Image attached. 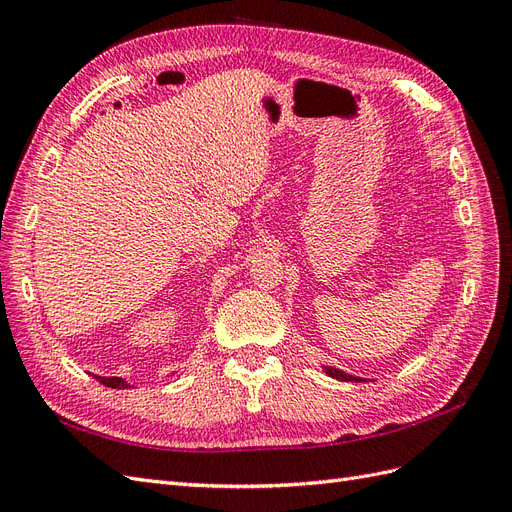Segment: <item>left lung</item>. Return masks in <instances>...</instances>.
Here are the masks:
<instances>
[{
	"label": "left lung",
	"mask_w": 512,
	"mask_h": 512,
	"mask_svg": "<svg viewBox=\"0 0 512 512\" xmlns=\"http://www.w3.org/2000/svg\"><path fill=\"white\" fill-rule=\"evenodd\" d=\"M322 369H324V374L335 378V380H342V382H361V378L350 376V374H346V371L337 369V367H329V365H327V367H322Z\"/></svg>",
	"instance_id": "obj_1"
}]
</instances>
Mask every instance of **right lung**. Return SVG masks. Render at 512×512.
Instances as JSON below:
<instances>
[{"label":"right lung","mask_w":512,"mask_h":512,"mask_svg":"<svg viewBox=\"0 0 512 512\" xmlns=\"http://www.w3.org/2000/svg\"><path fill=\"white\" fill-rule=\"evenodd\" d=\"M96 380L98 382H102L104 386H111V389H128V382L123 380V378H117V376H113V378H106V376H96Z\"/></svg>","instance_id":"1"}]
</instances>
